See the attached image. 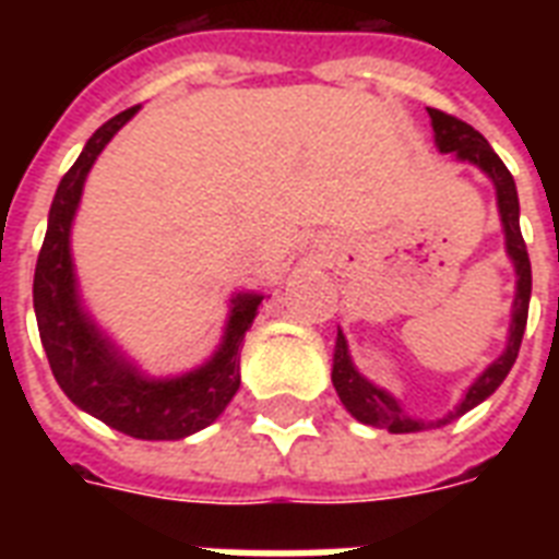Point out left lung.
Here are the masks:
<instances>
[{
  "instance_id": "1",
  "label": "left lung",
  "mask_w": 559,
  "mask_h": 559,
  "mask_svg": "<svg viewBox=\"0 0 559 559\" xmlns=\"http://www.w3.org/2000/svg\"><path fill=\"white\" fill-rule=\"evenodd\" d=\"M429 118H432L435 130V144L441 153H452L455 159L469 162L476 165L490 177V182L496 186V202H499V217H502L504 228V246H508V254H511L513 270H516V298H513V313H511V333H508V348L502 350V357L490 362L485 368V373L478 377L473 385L467 389L464 400H461L455 412H450L441 420H415L408 417L400 403L391 397L389 391L377 389L373 382H368L362 373L354 368L348 354V342L345 336H336V350H333V389L340 394L342 406L348 408L350 415L357 417L359 424H368L373 429H389V432H420V429H429V426H443L461 417L469 408H476L481 400H487L493 394L502 380L508 377V371L516 362V354H520L522 333H525V324H528V301H531V261L528 249H525V240H522L520 231V197H516V182H513L511 170L504 168V162L493 153V147L487 144V139L478 130L461 121L455 116H447L441 109H429Z\"/></svg>"
}]
</instances>
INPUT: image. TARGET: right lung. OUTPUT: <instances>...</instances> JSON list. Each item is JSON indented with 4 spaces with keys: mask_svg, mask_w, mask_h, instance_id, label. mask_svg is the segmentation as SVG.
I'll return each instance as SVG.
<instances>
[{
    "mask_svg": "<svg viewBox=\"0 0 559 559\" xmlns=\"http://www.w3.org/2000/svg\"><path fill=\"white\" fill-rule=\"evenodd\" d=\"M135 112L139 107H130L98 127L60 179L34 270V313L51 373L74 406L130 438L179 441L214 424L240 389V345L263 296L237 293L214 357L168 380H151L127 362L83 310L69 246L74 211L95 159Z\"/></svg>",
    "mask_w": 559,
    "mask_h": 559,
    "instance_id": "obj_1",
    "label": "right lung"
}]
</instances>
